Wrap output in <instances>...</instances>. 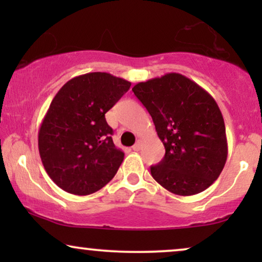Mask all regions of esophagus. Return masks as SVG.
<instances>
[{"label":"esophagus","mask_w":262,"mask_h":262,"mask_svg":"<svg viewBox=\"0 0 262 262\" xmlns=\"http://www.w3.org/2000/svg\"><path fill=\"white\" fill-rule=\"evenodd\" d=\"M141 148H142V141L141 139H138V141L136 142V144L132 146V149H134L135 151H138V150H141Z\"/></svg>","instance_id":"1"}]
</instances>
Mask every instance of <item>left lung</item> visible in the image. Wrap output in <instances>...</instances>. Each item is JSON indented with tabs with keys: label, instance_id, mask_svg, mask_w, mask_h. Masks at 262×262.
<instances>
[{
	"label": "left lung",
	"instance_id": "1",
	"mask_svg": "<svg viewBox=\"0 0 262 262\" xmlns=\"http://www.w3.org/2000/svg\"><path fill=\"white\" fill-rule=\"evenodd\" d=\"M152 118L166 155L150 167L152 178L178 195L205 191L217 180L228 157L222 112L195 82L169 73L132 88Z\"/></svg>",
	"mask_w": 262,
	"mask_h": 262
}]
</instances>
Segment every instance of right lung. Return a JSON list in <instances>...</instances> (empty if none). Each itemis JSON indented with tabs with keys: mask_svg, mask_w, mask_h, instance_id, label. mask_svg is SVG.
<instances>
[{
	"mask_svg": "<svg viewBox=\"0 0 262 262\" xmlns=\"http://www.w3.org/2000/svg\"><path fill=\"white\" fill-rule=\"evenodd\" d=\"M131 82L107 73H89L59 89L38 134L46 173L71 194H92L114 178L124 152L114 145L105 114Z\"/></svg>",
	"mask_w": 262,
	"mask_h": 262,
	"instance_id": "right-lung-1",
	"label": "right lung"
}]
</instances>
